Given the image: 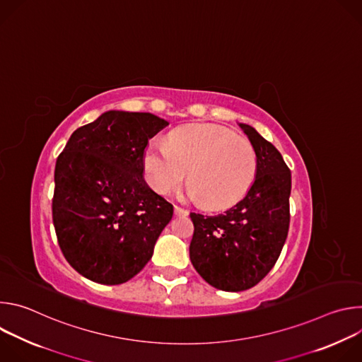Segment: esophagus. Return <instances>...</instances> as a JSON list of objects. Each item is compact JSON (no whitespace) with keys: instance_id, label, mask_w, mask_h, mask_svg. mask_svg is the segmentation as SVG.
I'll return each instance as SVG.
<instances>
[{"instance_id":"esophagus-1","label":"esophagus","mask_w":362,"mask_h":362,"mask_svg":"<svg viewBox=\"0 0 362 362\" xmlns=\"http://www.w3.org/2000/svg\"><path fill=\"white\" fill-rule=\"evenodd\" d=\"M175 214L176 215H187V209H185V208H180V206H175Z\"/></svg>"}]
</instances>
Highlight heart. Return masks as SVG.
Wrapping results in <instances>:
<instances>
[{
	"instance_id": "obj_1",
	"label": "heart",
	"mask_w": 362,
	"mask_h": 362,
	"mask_svg": "<svg viewBox=\"0 0 362 362\" xmlns=\"http://www.w3.org/2000/svg\"><path fill=\"white\" fill-rule=\"evenodd\" d=\"M147 183L162 194L176 192L185 182L190 194L206 209H225L250 189L257 172L252 143L212 124L182 127L169 143L151 141L143 154Z\"/></svg>"
}]
</instances>
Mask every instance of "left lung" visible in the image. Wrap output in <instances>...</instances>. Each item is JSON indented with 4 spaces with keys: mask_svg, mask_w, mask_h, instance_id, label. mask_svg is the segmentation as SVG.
Returning <instances> with one entry per match:
<instances>
[{
    "mask_svg": "<svg viewBox=\"0 0 362 362\" xmlns=\"http://www.w3.org/2000/svg\"><path fill=\"white\" fill-rule=\"evenodd\" d=\"M257 156L247 194L215 216L190 214V261L209 285L228 292L261 282L276 264L289 230L291 170L282 154L253 127L239 124Z\"/></svg>",
    "mask_w": 362,
    "mask_h": 362,
    "instance_id": "obj_1",
    "label": "left lung"
}]
</instances>
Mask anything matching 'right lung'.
I'll use <instances>...</instances> for the list:
<instances>
[{
    "label": "right lung",
    "mask_w": 362,
    "mask_h": 362,
    "mask_svg": "<svg viewBox=\"0 0 362 362\" xmlns=\"http://www.w3.org/2000/svg\"><path fill=\"white\" fill-rule=\"evenodd\" d=\"M168 124L151 113L107 112L78 127L57 158L53 223L84 278L124 284L150 261L173 206L146 185L143 154Z\"/></svg>",
    "instance_id": "1"
}]
</instances>
